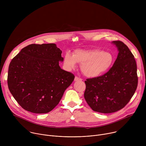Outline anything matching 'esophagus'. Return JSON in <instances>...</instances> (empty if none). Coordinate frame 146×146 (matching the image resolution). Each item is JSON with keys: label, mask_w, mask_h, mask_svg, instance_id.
Returning <instances> with one entry per match:
<instances>
[{"label": "esophagus", "mask_w": 146, "mask_h": 146, "mask_svg": "<svg viewBox=\"0 0 146 146\" xmlns=\"http://www.w3.org/2000/svg\"><path fill=\"white\" fill-rule=\"evenodd\" d=\"M74 81H81V80H82V79L81 78H79V77H77V76H76L75 77H74Z\"/></svg>", "instance_id": "obj_1"}]
</instances>
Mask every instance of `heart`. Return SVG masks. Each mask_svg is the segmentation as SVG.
Instances as JSON below:
<instances>
[{"label": "heart", "instance_id": "b5f03b06", "mask_svg": "<svg viewBox=\"0 0 146 146\" xmlns=\"http://www.w3.org/2000/svg\"><path fill=\"white\" fill-rule=\"evenodd\" d=\"M113 62L114 56L111 52L99 50L77 49L73 55L67 52L64 59L66 70L76 69L78 63L81 64L82 73L88 78H96L105 74L111 67Z\"/></svg>", "mask_w": 146, "mask_h": 146}]
</instances>
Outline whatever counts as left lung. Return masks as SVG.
<instances>
[{
  "label": "left lung",
  "instance_id": "8db88e82",
  "mask_svg": "<svg viewBox=\"0 0 146 146\" xmlns=\"http://www.w3.org/2000/svg\"><path fill=\"white\" fill-rule=\"evenodd\" d=\"M118 54L113 66L104 75L85 81L84 98L95 111L111 113L125 106L137 88L138 78L134 56L121 41L111 42Z\"/></svg>",
  "mask_w": 146,
  "mask_h": 146
}]
</instances>
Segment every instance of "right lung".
<instances>
[{
    "label": "right lung",
    "instance_id": "obj_1",
    "mask_svg": "<svg viewBox=\"0 0 146 146\" xmlns=\"http://www.w3.org/2000/svg\"><path fill=\"white\" fill-rule=\"evenodd\" d=\"M62 51L55 44H30L11 61L9 89L24 109L36 114L47 113L59 103L74 76L62 69Z\"/></svg>",
    "mask_w": 146,
    "mask_h": 146
}]
</instances>
